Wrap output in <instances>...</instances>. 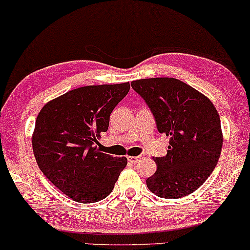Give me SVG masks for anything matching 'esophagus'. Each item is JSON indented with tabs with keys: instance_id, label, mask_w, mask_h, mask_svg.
Returning <instances> with one entry per match:
<instances>
[{
	"instance_id": "34e87169",
	"label": "esophagus",
	"mask_w": 250,
	"mask_h": 250,
	"mask_svg": "<svg viewBox=\"0 0 250 250\" xmlns=\"http://www.w3.org/2000/svg\"><path fill=\"white\" fill-rule=\"evenodd\" d=\"M141 159H142V156H129L128 161L130 163H136V162H139Z\"/></svg>"
}]
</instances>
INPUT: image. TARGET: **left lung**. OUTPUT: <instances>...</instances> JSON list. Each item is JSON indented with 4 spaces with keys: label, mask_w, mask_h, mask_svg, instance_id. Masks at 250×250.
I'll use <instances>...</instances> for the list:
<instances>
[{
    "label": "left lung",
    "mask_w": 250,
    "mask_h": 250,
    "mask_svg": "<svg viewBox=\"0 0 250 250\" xmlns=\"http://www.w3.org/2000/svg\"><path fill=\"white\" fill-rule=\"evenodd\" d=\"M131 87L153 111L159 133L170 137L167 155L154 157L157 169L147 187L163 199L187 196L205 183L220 159L223 135L216 108L173 77L136 80Z\"/></svg>",
    "instance_id": "8db88e82"
}]
</instances>
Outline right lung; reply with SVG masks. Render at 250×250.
Segmentation results:
<instances>
[{
    "label": "right lung",
    "instance_id": "add662e5",
    "mask_svg": "<svg viewBox=\"0 0 250 250\" xmlns=\"http://www.w3.org/2000/svg\"><path fill=\"white\" fill-rule=\"evenodd\" d=\"M129 89V82L73 89L45 103L37 115L31 136L37 166L76 202L107 197L127 166V157L100 151L97 140Z\"/></svg>",
    "mask_w": 250,
    "mask_h": 250
}]
</instances>
